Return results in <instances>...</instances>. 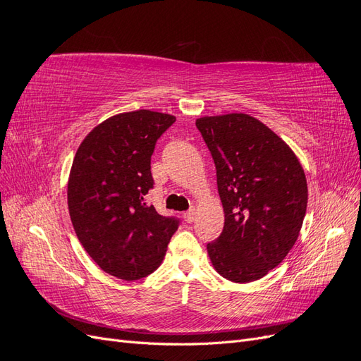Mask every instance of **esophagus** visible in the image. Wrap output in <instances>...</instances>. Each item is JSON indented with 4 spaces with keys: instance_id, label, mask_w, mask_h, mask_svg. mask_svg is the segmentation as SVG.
<instances>
[{
    "instance_id": "34e87169",
    "label": "esophagus",
    "mask_w": 361,
    "mask_h": 361,
    "mask_svg": "<svg viewBox=\"0 0 361 361\" xmlns=\"http://www.w3.org/2000/svg\"><path fill=\"white\" fill-rule=\"evenodd\" d=\"M195 214H197V212H195V207H191L190 211H187V212L183 214V220L187 221V223H192L195 220Z\"/></svg>"
}]
</instances>
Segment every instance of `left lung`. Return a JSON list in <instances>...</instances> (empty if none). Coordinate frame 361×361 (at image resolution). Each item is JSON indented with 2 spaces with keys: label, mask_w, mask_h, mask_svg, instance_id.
Returning <instances> with one entry per match:
<instances>
[{
  "label": "left lung",
  "mask_w": 361,
  "mask_h": 361,
  "mask_svg": "<svg viewBox=\"0 0 361 361\" xmlns=\"http://www.w3.org/2000/svg\"><path fill=\"white\" fill-rule=\"evenodd\" d=\"M195 126L212 154L224 211L207 255L226 280L256 281L297 243L309 195L302 166L285 140L250 114L203 116Z\"/></svg>",
  "instance_id": "1"
}]
</instances>
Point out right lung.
Wrapping results in <instances>:
<instances>
[{"label": "right lung", "instance_id": "obj_1", "mask_svg": "<svg viewBox=\"0 0 361 361\" xmlns=\"http://www.w3.org/2000/svg\"><path fill=\"white\" fill-rule=\"evenodd\" d=\"M174 120L152 110L111 116L75 154L68 180L71 221L84 250L113 277L133 281L152 274L178 231L174 218L145 203L154 187L150 157Z\"/></svg>", "mask_w": 361, "mask_h": 361}]
</instances>
